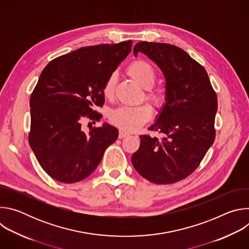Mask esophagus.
I'll use <instances>...</instances> for the list:
<instances>
[{
	"label": "esophagus",
	"mask_w": 249,
	"mask_h": 249,
	"mask_svg": "<svg viewBox=\"0 0 249 249\" xmlns=\"http://www.w3.org/2000/svg\"><path fill=\"white\" fill-rule=\"evenodd\" d=\"M127 136H129V134H128L127 132H125V131H123V130H120V131H119V135H118L119 139H123V138H125V137H127Z\"/></svg>",
	"instance_id": "34e87169"
}]
</instances>
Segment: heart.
Instances as JSON below:
<instances>
[{"label":"heart","mask_w":249,"mask_h":249,"mask_svg":"<svg viewBox=\"0 0 249 249\" xmlns=\"http://www.w3.org/2000/svg\"><path fill=\"white\" fill-rule=\"evenodd\" d=\"M128 74L142 87L147 89V99L157 108H160L165 101L164 91L160 88H154L157 82V71L154 66L145 60L134 61L128 67ZM117 76L111 74L102 87V95L111 99L114 95ZM152 108L147 104L139 106H119L109 113L110 122L122 130L134 132L145 125L152 117Z\"/></svg>","instance_id":"obj_1"}]
</instances>
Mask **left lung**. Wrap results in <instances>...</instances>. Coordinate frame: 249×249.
<instances>
[{"instance_id":"left-lung-1","label":"left lung","mask_w":249,"mask_h":249,"mask_svg":"<svg viewBox=\"0 0 249 249\" xmlns=\"http://www.w3.org/2000/svg\"><path fill=\"white\" fill-rule=\"evenodd\" d=\"M134 55L144 53L162 71L165 104L149 130L162 138L142 135L132 155L135 169L157 184H171L189 176L215 141L217 94L205 68L181 48L142 41Z\"/></svg>"}]
</instances>
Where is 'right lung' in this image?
<instances>
[{"instance_id":"right-lung-1","label":"right lung","mask_w":249,"mask_h":249,"mask_svg":"<svg viewBox=\"0 0 249 249\" xmlns=\"http://www.w3.org/2000/svg\"><path fill=\"white\" fill-rule=\"evenodd\" d=\"M132 40L87 46L52 60L30 95L28 142L45 172L63 183L81 181L97 167L118 130L104 123L89 133L84 118L99 121L102 87L132 50Z\"/></svg>"}]
</instances>
